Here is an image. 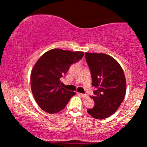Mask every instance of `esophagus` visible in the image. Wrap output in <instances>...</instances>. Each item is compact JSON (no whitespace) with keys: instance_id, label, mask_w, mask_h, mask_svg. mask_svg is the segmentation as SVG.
I'll list each match as a JSON object with an SVG mask.
<instances>
[{"instance_id":"1","label":"esophagus","mask_w":147,"mask_h":147,"mask_svg":"<svg viewBox=\"0 0 147 147\" xmlns=\"http://www.w3.org/2000/svg\"><path fill=\"white\" fill-rule=\"evenodd\" d=\"M78 94L79 95H80L82 96V97H83L84 98H87L88 97V96L87 95V94H81V93H78Z\"/></svg>"}]
</instances>
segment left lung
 Instances as JSON below:
<instances>
[{"instance_id": "left-lung-1", "label": "left lung", "mask_w": 147, "mask_h": 147, "mask_svg": "<svg viewBox=\"0 0 147 147\" xmlns=\"http://www.w3.org/2000/svg\"><path fill=\"white\" fill-rule=\"evenodd\" d=\"M85 57L92 76V85L96 88L90 96L95 105L88 113L96 119L109 117L124 100L126 82L118 62L105 53H86Z\"/></svg>"}]
</instances>
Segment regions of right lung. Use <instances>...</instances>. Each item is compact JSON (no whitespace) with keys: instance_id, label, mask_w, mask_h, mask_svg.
Here are the masks:
<instances>
[{"instance_id":"1","label":"right lung","mask_w":147,"mask_h":147,"mask_svg":"<svg viewBox=\"0 0 147 147\" xmlns=\"http://www.w3.org/2000/svg\"><path fill=\"white\" fill-rule=\"evenodd\" d=\"M84 55L83 51L53 49L36 62L31 74V91L43 111L57 113L75 95L74 92L61 87L60 78L65 75L71 64L79 61Z\"/></svg>"}]
</instances>
